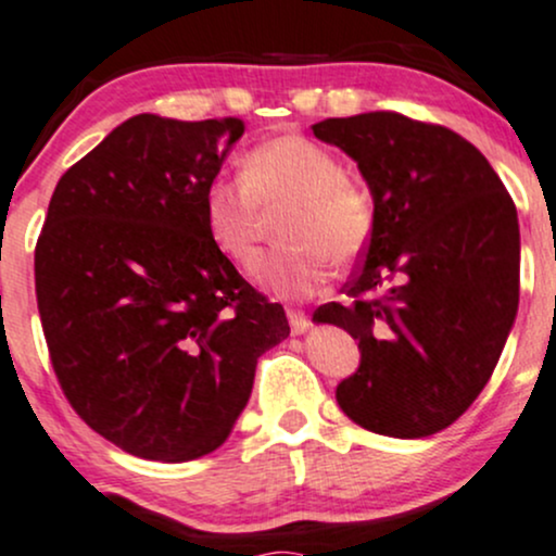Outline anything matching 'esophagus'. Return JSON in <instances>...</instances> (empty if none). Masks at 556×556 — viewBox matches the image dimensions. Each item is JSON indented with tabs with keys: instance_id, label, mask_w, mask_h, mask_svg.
Returning <instances> with one entry per match:
<instances>
[{
	"instance_id": "1",
	"label": "esophagus",
	"mask_w": 556,
	"mask_h": 556,
	"mask_svg": "<svg viewBox=\"0 0 556 556\" xmlns=\"http://www.w3.org/2000/svg\"><path fill=\"white\" fill-rule=\"evenodd\" d=\"M289 323H291V333H296V336H302V333H307L309 330V317L304 315L302 309H289Z\"/></svg>"
}]
</instances>
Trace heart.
Wrapping results in <instances>:
<instances>
[{
    "instance_id": "1",
    "label": "heart",
    "mask_w": 556,
    "mask_h": 556,
    "mask_svg": "<svg viewBox=\"0 0 556 556\" xmlns=\"http://www.w3.org/2000/svg\"><path fill=\"white\" fill-rule=\"evenodd\" d=\"M283 247L260 260L254 278L273 294L307 299L330 278V260L352 265L376 233V197L349 176L326 143L280 134L254 143L241 157V180L210 178L202 220L212 247L241 273H252L267 217L278 215Z\"/></svg>"
}]
</instances>
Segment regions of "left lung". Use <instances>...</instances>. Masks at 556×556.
Returning a JSON list of instances; mask_svg holds the SVG:
<instances>
[{"label":"left lung","mask_w":556,"mask_h":556,"mask_svg":"<svg viewBox=\"0 0 556 556\" xmlns=\"http://www.w3.org/2000/svg\"><path fill=\"white\" fill-rule=\"evenodd\" d=\"M357 162L376 197V233L315 323L359 341L336 402L357 426L422 439L467 413L494 372L520 299V226L489 160L459 134L399 112L312 126Z\"/></svg>","instance_id":"left-lung-1"}]
</instances>
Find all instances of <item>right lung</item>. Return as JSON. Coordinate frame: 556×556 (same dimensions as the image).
Here are the masks:
<instances>
[{
  "mask_svg": "<svg viewBox=\"0 0 556 556\" xmlns=\"http://www.w3.org/2000/svg\"><path fill=\"white\" fill-rule=\"evenodd\" d=\"M244 121L136 115L60 178L36 302L71 407L134 457L189 463L228 439L257 359L291 333L212 247L202 191Z\"/></svg>",
  "mask_w": 556,
  "mask_h": 556,
  "instance_id": "obj_1",
  "label": "right lung"
}]
</instances>
